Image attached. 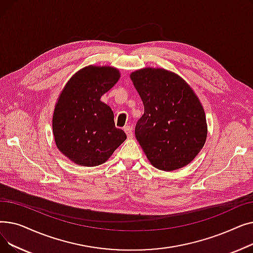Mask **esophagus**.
<instances>
[{"mask_svg":"<svg viewBox=\"0 0 253 253\" xmlns=\"http://www.w3.org/2000/svg\"><path fill=\"white\" fill-rule=\"evenodd\" d=\"M124 131H125V133L127 134L128 138L133 137V130H132V127L126 126V127H124Z\"/></svg>","mask_w":253,"mask_h":253,"instance_id":"34e87169","label":"esophagus"}]
</instances>
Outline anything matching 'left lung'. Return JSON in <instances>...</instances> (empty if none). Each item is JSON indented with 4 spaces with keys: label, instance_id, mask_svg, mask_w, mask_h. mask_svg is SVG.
Wrapping results in <instances>:
<instances>
[{
    "label": "left lung",
    "instance_id": "8db88e82",
    "mask_svg": "<svg viewBox=\"0 0 253 253\" xmlns=\"http://www.w3.org/2000/svg\"><path fill=\"white\" fill-rule=\"evenodd\" d=\"M130 78L144 106L135 136L149 161L164 171L188 165L207 137L205 113L193 89L163 69H142Z\"/></svg>",
    "mask_w": 253,
    "mask_h": 253
}]
</instances>
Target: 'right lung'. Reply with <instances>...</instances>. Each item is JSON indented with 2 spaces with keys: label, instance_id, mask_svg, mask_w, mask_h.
<instances>
[{
  "label": "right lung",
  "instance_id": "1",
  "mask_svg": "<svg viewBox=\"0 0 253 253\" xmlns=\"http://www.w3.org/2000/svg\"><path fill=\"white\" fill-rule=\"evenodd\" d=\"M120 78L111 66H86L63 88L52 120L58 150L78 165L93 167L104 163L126 139L116 128L114 113L100 97Z\"/></svg>",
  "mask_w": 253,
  "mask_h": 253
}]
</instances>
